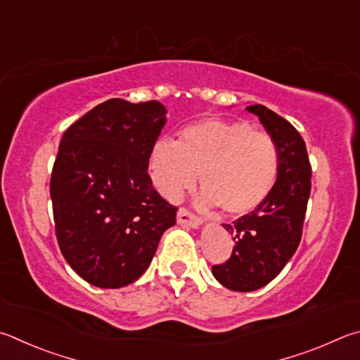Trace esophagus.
Returning a JSON list of instances; mask_svg holds the SVG:
<instances>
[{
  "instance_id": "esophagus-1",
  "label": "esophagus",
  "mask_w": 360,
  "mask_h": 360,
  "mask_svg": "<svg viewBox=\"0 0 360 360\" xmlns=\"http://www.w3.org/2000/svg\"><path fill=\"white\" fill-rule=\"evenodd\" d=\"M178 224L191 228H198L201 225V219H198L197 215H193L192 212H188L186 207H181L178 211Z\"/></svg>"
}]
</instances>
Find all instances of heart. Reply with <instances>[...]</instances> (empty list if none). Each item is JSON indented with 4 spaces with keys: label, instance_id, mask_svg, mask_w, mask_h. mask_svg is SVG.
I'll return each instance as SVG.
<instances>
[{
    "label": "heart",
    "instance_id": "b5f03b06",
    "mask_svg": "<svg viewBox=\"0 0 360 360\" xmlns=\"http://www.w3.org/2000/svg\"><path fill=\"white\" fill-rule=\"evenodd\" d=\"M154 186L169 201L197 184L202 206H220L228 215L257 209L276 186V140L247 121L206 117L181 130L178 143L159 140L149 159Z\"/></svg>",
    "mask_w": 360,
    "mask_h": 360
}]
</instances>
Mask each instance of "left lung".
I'll return each mask as SVG.
<instances>
[{
  "label": "left lung",
  "instance_id": "obj_1",
  "mask_svg": "<svg viewBox=\"0 0 360 360\" xmlns=\"http://www.w3.org/2000/svg\"><path fill=\"white\" fill-rule=\"evenodd\" d=\"M247 110L277 143L278 174L269 197L255 211L224 224L236 244L230 259L212 266V274L225 288L243 292L269 283L297 250L311 188L305 141L292 124L264 105Z\"/></svg>",
  "mask_w": 360,
  "mask_h": 360
}]
</instances>
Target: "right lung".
Returning a JSON list of instances; mask_svg holds the SVG:
<instances>
[{"instance_id": "obj_1", "label": "right lung", "mask_w": 360, "mask_h": 360, "mask_svg": "<svg viewBox=\"0 0 360 360\" xmlns=\"http://www.w3.org/2000/svg\"><path fill=\"white\" fill-rule=\"evenodd\" d=\"M165 115L158 101L110 99L63 135L50 179L58 245L72 269L99 288L140 278L176 224L178 207L148 174Z\"/></svg>"}]
</instances>
